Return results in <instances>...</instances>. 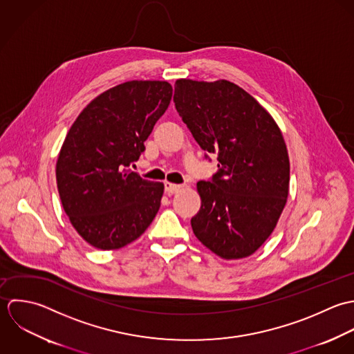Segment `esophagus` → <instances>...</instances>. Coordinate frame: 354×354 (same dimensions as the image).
<instances>
[{
    "mask_svg": "<svg viewBox=\"0 0 354 354\" xmlns=\"http://www.w3.org/2000/svg\"><path fill=\"white\" fill-rule=\"evenodd\" d=\"M164 186H165V192H167L168 194H175V193H178V192L182 190V186L174 185V183H169V182H165Z\"/></svg>",
    "mask_w": 354,
    "mask_h": 354,
    "instance_id": "esophagus-1",
    "label": "esophagus"
}]
</instances>
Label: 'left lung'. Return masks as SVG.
Returning <instances> with one entry per match:
<instances>
[{
  "label": "left lung",
  "instance_id": "1",
  "mask_svg": "<svg viewBox=\"0 0 354 354\" xmlns=\"http://www.w3.org/2000/svg\"><path fill=\"white\" fill-rule=\"evenodd\" d=\"M176 111L218 171L198 182L201 208L192 218L200 242L224 260L253 254L272 234L287 203L290 161L270 112L228 80L178 79Z\"/></svg>",
  "mask_w": 354,
  "mask_h": 354
}]
</instances>
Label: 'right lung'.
I'll list each match as a JSON object with an SVG mask.
<instances>
[{
    "label": "right lung",
    "mask_w": 354,
    "mask_h": 354,
    "mask_svg": "<svg viewBox=\"0 0 354 354\" xmlns=\"http://www.w3.org/2000/svg\"><path fill=\"white\" fill-rule=\"evenodd\" d=\"M171 98L168 82L130 80L101 93L73 122L56 164L57 189L73 228L91 246L131 243L158 212L164 185L130 165Z\"/></svg>",
    "instance_id": "add662e5"
}]
</instances>
